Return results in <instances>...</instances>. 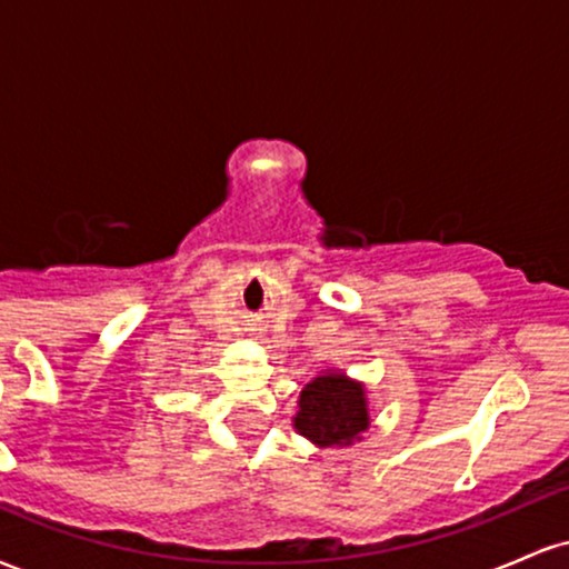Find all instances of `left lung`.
<instances>
[{"mask_svg": "<svg viewBox=\"0 0 569 569\" xmlns=\"http://www.w3.org/2000/svg\"><path fill=\"white\" fill-rule=\"evenodd\" d=\"M293 428L318 447H348L369 428L363 388L342 375L316 377L299 396Z\"/></svg>", "mask_w": 569, "mask_h": 569, "instance_id": "1", "label": "left lung"}]
</instances>
